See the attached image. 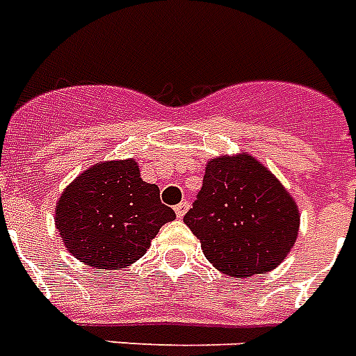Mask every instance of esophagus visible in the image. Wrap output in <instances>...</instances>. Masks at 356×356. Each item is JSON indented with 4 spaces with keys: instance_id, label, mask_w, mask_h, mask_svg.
I'll use <instances>...</instances> for the list:
<instances>
[{
    "instance_id": "34e87169",
    "label": "esophagus",
    "mask_w": 356,
    "mask_h": 356,
    "mask_svg": "<svg viewBox=\"0 0 356 356\" xmlns=\"http://www.w3.org/2000/svg\"><path fill=\"white\" fill-rule=\"evenodd\" d=\"M186 211H188V201H181V203L175 207V214H177V218H183L184 214H186Z\"/></svg>"
}]
</instances>
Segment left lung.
<instances>
[{"mask_svg": "<svg viewBox=\"0 0 356 356\" xmlns=\"http://www.w3.org/2000/svg\"><path fill=\"white\" fill-rule=\"evenodd\" d=\"M184 223L207 260L229 277L275 270L296 243L299 211L279 179L248 153L207 162Z\"/></svg>", "mask_w": 356, "mask_h": 356, "instance_id": "obj_1", "label": "left lung"}]
</instances>
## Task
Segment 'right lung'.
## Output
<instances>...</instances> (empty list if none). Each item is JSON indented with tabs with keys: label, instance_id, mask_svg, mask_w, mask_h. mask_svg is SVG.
<instances>
[{
	"label": "right lung",
	"instance_id": "1",
	"mask_svg": "<svg viewBox=\"0 0 356 356\" xmlns=\"http://www.w3.org/2000/svg\"><path fill=\"white\" fill-rule=\"evenodd\" d=\"M175 220L161 190L140 177L136 161H105L83 172L57 201L55 225L83 264L120 270L149 249L159 229Z\"/></svg>",
	"mask_w": 356,
	"mask_h": 356
}]
</instances>
